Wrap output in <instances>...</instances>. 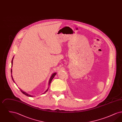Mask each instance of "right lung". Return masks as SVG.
I'll list each match as a JSON object with an SVG mask.
<instances>
[{
  "label": "right lung",
  "mask_w": 122,
  "mask_h": 122,
  "mask_svg": "<svg viewBox=\"0 0 122 122\" xmlns=\"http://www.w3.org/2000/svg\"><path fill=\"white\" fill-rule=\"evenodd\" d=\"M13 58H14V57L13 58H12V62H11V66L12 67V65H13ZM11 73H12V69H11ZM56 73H53V74H52V76H51V78H50V80H49V86L50 85V84H51V81H52V79H53V78L54 77V76H55V75H56ZM11 77H12V80H13V81H14V82H15V81H14V79H13V76H12L11 75ZM48 88H49V87H48ZM48 88L46 90V92H44V93H45L46 92L48 91ZM19 89H20V91L22 93H23V94H24V95H25V96H28V97H33V96H31V95H29V94H27V93H26L25 92H23L22 90H21L20 88H19ZM43 93V94H44Z\"/></svg>",
  "instance_id": "1"
}]
</instances>
